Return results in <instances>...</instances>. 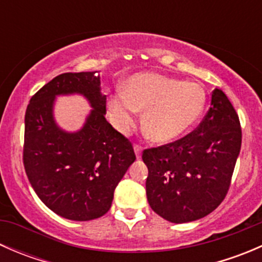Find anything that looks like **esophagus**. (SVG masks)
<instances>
[{
	"label": "esophagus",
	"instance_id": "esophagus-1",
	"mask_svg": "<svg viewBox=\"0 0 262 262\" xmlns=\"http://www.w3.org/2000/svg\"><path fill=\"white\" fill-rule=\"evenodd\" d=\"M133 148H134V152H136L137 158H141V156H142V147L138 146V144H134Z\"/></svg>",
	"mask_w": 262,
	"mask_h": 262
}]
</instances>
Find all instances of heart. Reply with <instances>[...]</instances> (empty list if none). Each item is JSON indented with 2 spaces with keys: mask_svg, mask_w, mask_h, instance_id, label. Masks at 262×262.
Returning a JSON list of instances; mask_svg holds the SVG:
<instances>
[{
  "mask_svg": "<svg viewBox=\"0 0 262 262\" xmlns=\"http://www.w3.org/2000/svg\"><path fill=\"white\" fill-rule=\"evenodd\" d=\"M207 105V94L196 82H182L158 73H138L126 82V92L118 90L107 109L113 124L126 133L143 113L144 132L156 143L181 138L196 124Z\"/></svg>",
  "mask_w": 262,
  "mask_h": 262,
  "instance_id": "1",
  "label": "heart"
}]
</instances>
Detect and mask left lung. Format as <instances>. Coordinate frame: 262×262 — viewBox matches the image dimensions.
I'll list each match as a JSON object with an SVG mask.
<instances>
[{
    "mask_svg": "<svg viewBox=\"0 0 262 262\" xmlns=\"http://www.w3.org/2000/svg\"><path fill=\"white\" fill-rule=\"evenodd\" d=\"M238 115L222 90L196 130L166 146L146 149L147 199L171 223H187L212 213L226 196L241 150Z\"/></svg>",
    "mask_w": 262,
    "mask_h": 262,
    "instance_id": "left-lung-1",
    "label": "left lung"
}]
</instances>
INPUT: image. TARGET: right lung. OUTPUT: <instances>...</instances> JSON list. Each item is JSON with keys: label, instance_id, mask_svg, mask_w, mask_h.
Listing matches in <instances>:
<instances>
[{"label": "right lung", "instance_id": "1", "mask_svg": "<svg viewBox=\"0 0 262 262\" xmlns=\"http://www.w3.org/2000/svg\"><path fill=\"white\" fill-rule=\"evenodd\" d=\"M100 72L63 73L41 87L25 113L24 166L41 202L58 215L92 221L109 212L115 187L136 161L132 143L105 119ZM80 94L93 109L68 132L54 116L58 96Z\"/></svg>", "mask_w": 262, "mask_h": 262}]
</instances>
